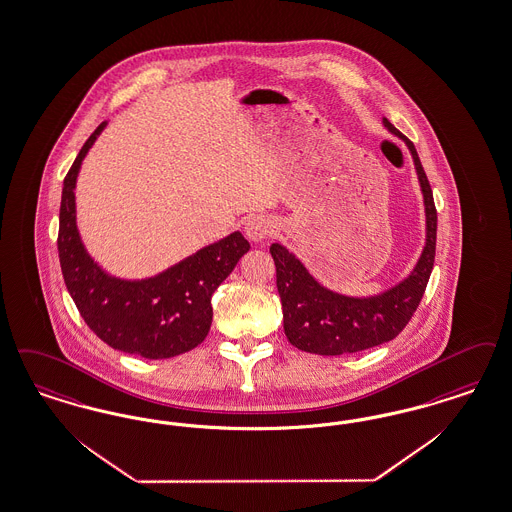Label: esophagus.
<instances>
[{
	"label": "esophagus",
	"mask_w": 512,
	"mask_h": 512,
	"mask_svg": "<svg viewBox=\"0 0 512 512\" xmlns=\"http://www.w3.org/2000/svg\"><path fill=\"white\" fill-rule=\"evenodd\" d=\"M244 230H246V236L249 240L263 242V240L272 236L274 223L263 215H251V217H247L246 223H244Z\"/></svg>",
	"instance_id": "1"
}]
</instances>
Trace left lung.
Instances as JSON below:
<instances>
[{"mask_svg":"<svg viewBox=\"0 0 512 512\" xmlns=\"http://www.w3.org/2000/svg\"><path fill=\"white\" fill-rule=\"evenodd\" d=\"M383 125L411 152L427 217L425 247L408 278L377 295L350 297L322 286L289 249L272 244L287 341L310 354L339 356L389 343L406 328L429 284L436 249V207L429 179L413 143L387 118Z\"/></svg>","mask_w":512,"mask_h":512,"instance_id":"1","label":"left lung"}]
</instances>
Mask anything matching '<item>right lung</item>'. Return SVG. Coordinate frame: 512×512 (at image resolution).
I'll return each mask as SVG.
<instances>
[{
	"mask_svg": "<svg viewBox=\"0 0 512 512\" xmlns=\"http://www.w3.org/2000/svg\"><path fill=\"white\" fill-rule=\"evenodd\" d=\"M104 127L106 122L93 131L64 177L57 240L64 284L85 324L106 345L148 360L179 356L207 337L211 295L249 251V242L232 232L152 278L110 276L83 246L74 194L83 158Z\"/></svg>",
	"mask_w": 512,
	"mask_h": 512,
	"instance_id": "right-lung-1",
	"label": "right lung"
}]
</instances>
